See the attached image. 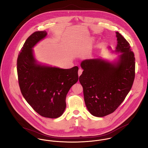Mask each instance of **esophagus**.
<instances>
[{
	"mask_svg": "<svg viewBox=\"0 0 148 148\" xmlns=\"http://www.w3.org/2000/svg\"><path fill=\"white\" fill-rule=\"evenodd\" d=\"M82 72H83V70L81 69H79V70H78V75H79V77L82 74Z\"/></svg>",
	"mask_w": 148,
	"mask_h": 148,
	"instance_id": "1",
	"label": "esophagus"
}]
</instances>
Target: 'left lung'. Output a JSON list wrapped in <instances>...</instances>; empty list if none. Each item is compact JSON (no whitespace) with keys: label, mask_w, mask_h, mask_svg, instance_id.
I'll use <instances>...</instances> for the list:
<instances>
[{"label":"left lung","mask_w":148,"mask_h":148,"mask_svg":"<svg viewBox=\"0 0 148 148\" xmlns=\"http://www.w3.org/2000/svg\"><path fill=\"white\" fill-rule=\"evenodd\" d=\"M115 52L122 53L116 62L101 58L83 61L79 82L86 105L92 115L102 117L113 113L131 90L135 76V58L129 43L116 32Z\"/></svg>","instance_id":"8db88e82"}]
</instances>
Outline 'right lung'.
Instances as JSON below:
<instances>
[{
  "instance_id": "add662e5",
  "label": "right lung",
  "mask_w": 148,
  "mask_h": 148,
  "mask_svg": "<svg viewBox=\"0 0 148 148\" xmlns=\"http://www.w3.org/2000/svg\"><path fill=\"white\" fill-rule=\"evenodd\" d=\"M47 34L35 32L25 41L17 61L18 80L23 97L36 113L57 118L66 108L69 90L78 80V67L63 69L37 63L33 48Z\"/></svg>"
}]
</instances>
